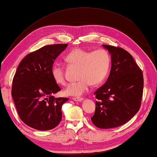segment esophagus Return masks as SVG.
Segmentation results:
<instances>
[{
  "instance_id": "34e87169",
  "label": "esophagus",
  "mask_w": 157,
  "mask_h": 157,
  "mask_svg": "<svg viewBox=\"0 0 157 157\" xmlns=\"http://www.w3.org/2000/svg\"><path fill=\"white\" fill-rule=\"evenodd\" d=\"M72 99L73 100V101H75L79 102V101H82L83 98L82 97H73V98H72Z\"/></svg>"
}]
</instances>
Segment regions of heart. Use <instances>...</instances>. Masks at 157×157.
Segmentation results:
<instances>
[{
  "instance_id": "heart-1",
  "label": "heart",
  "mask_w": 157,
  "mask_h": 157,
  "mask_svg": "<svg viewBox=\"0 0 157 157\" xmlns=\"http://www.w3.org/2000/svg\"><path fill=\"white\" fill-rule=\"evenodd\" d=\"M69 67H78V81L69 84L64 90L68 96H79L88 90L90 86H98L104 82L107 76L111 65V58L104 49L94 51L82 48H75L65 56ZM51 74L55 82L65 84L66 79L65 69L56 63L52 67Z\"/></svg>"
}]
</instances>
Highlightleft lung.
<instances>
[{
    "label": "left lung",
    "mask_w": 157,
    "mask_h": 157,
    "mask_svg": "<svg viewBox=\"0 0 157 157\" xmlns=\"http://www.w3.org/2000/svg\"><path fill=\"white\" fill-rule=\"evenodd\" d=\"M111 55V69L105 84L94 92L96 109L91 120L101 129L114 128L129 121L139 111L144 78L132 56L119 46L103 45Z\"/></svg>",
    "instance_id": "1"
}]
</instances>
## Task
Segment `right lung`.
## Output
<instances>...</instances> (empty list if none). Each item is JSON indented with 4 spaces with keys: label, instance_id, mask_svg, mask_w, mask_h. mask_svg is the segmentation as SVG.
Segmentation results:
<instances>
[{
    "label": "right lung",
    "instance_id": "obj_1",
    "mask_svg": "<svg viewBox=\"0 0 157 157\" xmlns=\"http://www.w3.org/2000/svg\"><path fill=\"white\" fill-rule=\"evenodd\" d=\"M67 44L46 45L29 53L13 79L11 95L21 121L38 130L56 128L62 119V105L68 98H55L61 90L51 74L56 58Z\"/></svg>",
    "mask_w": 157,
    "mask_h": 157
}]
</instances>
